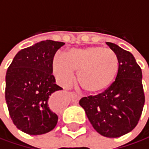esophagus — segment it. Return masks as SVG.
Instances as JSON below:
<instances>
[{"mask_svg":"<svg viewBox=\"0 0 149 149\" xmlns=\"http://www.w3.org/2000/svg\"><path fill=\"white\" fill-rule=\"evenodd\" d=\"M70 97H71V101H72V102H74V103H78L79 102V97L78 96V95H76V94H74V93H72L71 95H70Z\"/></svg>","mask_w":149,"mask_h":149,"instance_id":"1","label":"esophagus"}]
</instances>
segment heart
I'll return each instance as SVG.
<instances>
[{"mask_svg":"<svg viewBox=\"0 0 149 149\" xmlns=\"http://www.w3.org/2000/svg\"><path fill=\"white\" fill-rule=\"evenodd\" d=\"M57 81L64 86L78 71L77 83L87 94L95 95L107 90L119 71V60L115 53L102 47L70 49L66 55H56L52 63Z\"/></svg>","mask_w":149,"mask_h":149,"instance_id":"1","label":"heart"}]
</instances>
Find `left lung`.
Segmentation results:
<instances>
[{
	"label": "left lung",
	"mask_w": 149,
	"mask_h": 149,
	"mask_svg": "<svg viewBox=\"0 0 149 149\" xmlns=\"http://www.w3.org/2000/svg\"><path fill=\"white\" fill-rule=\"evenodd\" d=\"M119 60L114 83L95 96L83 97L79 105L94 130L108 138H118L137 125L145 103L142 71L130 52L106 42Z\"/></svg>",
	"instance_id": "left-lung-1"
}]
</instances>
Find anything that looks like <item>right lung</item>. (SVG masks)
<instances>
[{
	"mask_svg": "<svg viewBox=\"0 0 149 149\" xmlns=\"http://www.w3.org/2000/svg\"><path fill=\"white\" fill-rule=\"evenodd\" d=\"M65 43L42 40L20 50L6 73L5 99L14 125L30 135L54 129L58 116L51 109L50 96L62 90L56 84L52 63Z\"/></svg>",
	"mask_w": 149,
	"mask_h": 149,
	"instance_id": "obj_1",
	"label": "right lung"
}]
</instances>
